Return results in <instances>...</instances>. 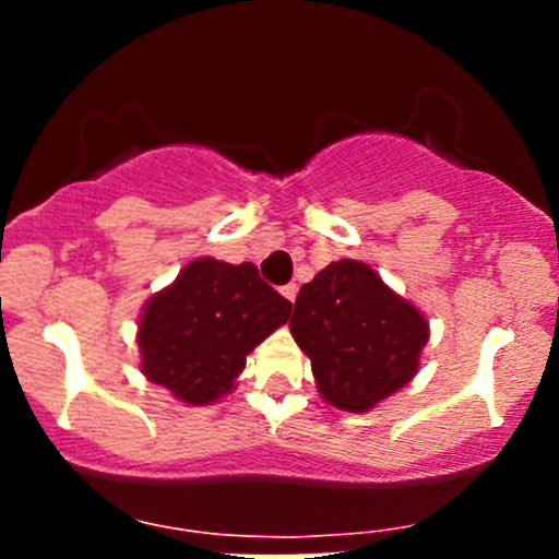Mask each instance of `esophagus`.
<instances>
[{
    "mask_svg": "<svg viewBox=\"0 0 559 559\" xmlns=\"http://www.w3.org/2000/svg\"><path fill=\"white\" fill-rule=\"evenodd\" d=\"M297 292H299V286H297V284H286L284 288H281V294H284V297H286L288 301L297 299Z\"/></svg>",
    "mask_w": 559,
    "mask_h": 559,
    "instance_id": "34e87169",
    "label": "esophagus"
}]
</instances>
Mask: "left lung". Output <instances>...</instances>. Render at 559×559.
I'll use <instances>...</instances> for the list:
<instances>
[{
	"mask_svg": "<svg viewBox=\"0 0 559 559\" xmlns=\"http://www.w3.org/2000/svg\"><path fill=\"white\" fill-rule=\"evenodd\" d=\"M288 329L310 357L320 396L349 413H365L413 381L428 342L418 307L357 260L331 262L301 286Z\"/></svg>",
	"mask_w": 559,
	"mask_h": 559,
	"instance_id": "1",
	"label": "left lung"
}]
</instances>
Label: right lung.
<instances>
[{"mask_svg":"<svg viewBox=\"0 0 559 559\" xmlns=\"http://www.w3.org/2000/svg\"><path fill=\"white\" fill-rule=\"evenodd\" d=\"M292 301L252 262H189L155 294L139 320L141 373L186 404H210L234 389L247 355L284 325Z\"/></svg>","mask_w":559,"mask_h":559,"instance_id":"right-lung-1","label":"right lung"}]
</instances>
